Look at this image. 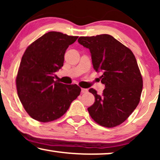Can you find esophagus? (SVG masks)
Masks as SVG:
<instances>
[{"instance_id": "esophagus-1", "label": "esophagus", "mask_w": 160, "mask_h": 160, "mask_svg": "<svg viewBox=\"0 0 160 160\" xmlns=\"http://www.w3.org/2000/svg\"><path fill=\"white\" fill-rule=\"evenodd\" d=\"M87 92H88L87 89H83V88H82V89H81V92L82 93H86Z\"/></svg>"}]
</instances>
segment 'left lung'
I'll use <instances>...</instances> for the list:
<instances>
[{"label":"left lung","mask_w":160,"mask_h":160,"mask_svg":"<svg viewBox=\"0 0 160 160\" xmlns=\"http://www.w3.org/2000/svg\"><path fill=\"white\" fill-rule=\"evenodd\" d=\"M78 42L89 49L93 68L102 73L101 82L105 86L102 95L89 89L95 102L88 111L101 126H119L140 102L143 80L136 58L128 47L109 34L80 37Z\"/></svg>","instance_id":"left-lung-1"}]
</instances>
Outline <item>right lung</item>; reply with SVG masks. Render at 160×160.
I'll return each instance as SVG.
<instances>
[{"label": "right lung", "instance_id": "add662e5", "mask_svg": "<svg viewBox=\"0 0 160 160\" xmlns=\"http://www.w3.org/2000/svg\"><path fill=\"white\" fill-rule=\"evenodd\" d=\"M78 38L49 32L24 52L16 89L20 102L34 120L47 122L60 118L80 95L81 89L77 84L66 85L54 80L55 73L63 66L66 49Z\"/></svg>", "mask_w": 160, "mask_h": 160}]
</instances>
